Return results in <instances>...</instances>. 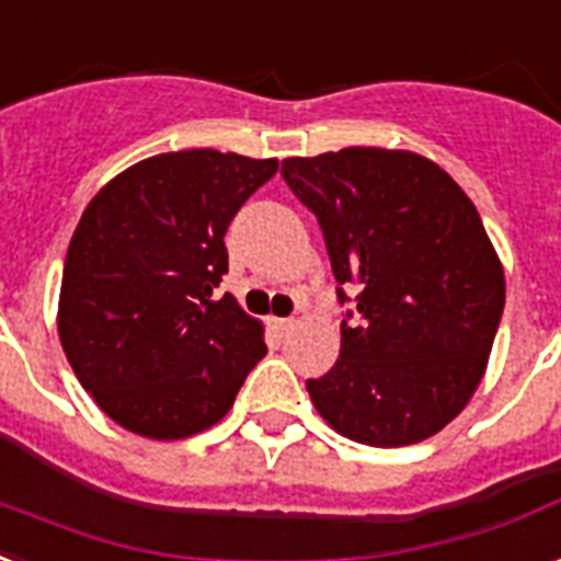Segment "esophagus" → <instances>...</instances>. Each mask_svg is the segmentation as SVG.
<instances>
[{
	"label": "esophagus",
	"mask_w": 561,
	"mask_h": 561,
	"mask_svg": "<svg viewBox=\"0 0 561 561\" xmlns=\"http://www.w3.org/2000/svg\"><path fill=\"white\" fill-rule=\"evenodd\" d=\"M295 319H272V328L277 330V333H286V330L293 328Z\"/></svg>",
	"instance_id": "obj_1"
}]
</instances>
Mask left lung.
<instances>
[{"instance_id":"left-lung-1","label":"left lung","mask_w":561,"mask_h":561,"mask_svg":"<svg viewBox=\"0 0 561 561\" xmlns=\"http://www.w3.org/2000/svg\"><path fill=\"white\" fill-rule=\"evenodd\" d=\"M280 175L319 219L342 319L340 359L307 380L316 410L371 447L415 445L462 412L489 363L506 284L480 213L412 151H324Z\"/></svg>"}]
</instances>
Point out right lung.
<instances>
[{
	"label": "right lung",
	"mask_w": 561,
	"mask_h": 561,
	"mask_svg": "<svg viewBox=\"0 0 561 561\" xmlns=\"http://www.w3.org/2000/svg\"><path fill=\"white\" fill-rule=\"evenodd\" d=\"M277 160L169 151L125 169L69 240L58 333L69 366L116 424L186 438L233 407L266 357L260 321L233 295L225 231Z\"/></svg>",
	"instance_id": "obj_1"
}]
</instances>
